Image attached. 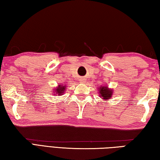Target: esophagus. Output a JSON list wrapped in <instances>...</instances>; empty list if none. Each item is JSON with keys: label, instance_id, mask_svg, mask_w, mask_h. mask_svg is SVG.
Segmentation results:
<instances>
[{"label": "esophagus", "instance_id": "esophagus-1", "mask_svg": "<svg viewBox=\"0 0 160 160\" xmlns=\"http://www.w3.org/2000/svg\"><path fill=\"white\" fill-rule=\"evenodd\" d=\"M83 82H84V81H82V83H83Z\"/></svg>", "mask_w": 160, "mask_h": 160}]
</instances>
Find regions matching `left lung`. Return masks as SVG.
Wrapping results in <instances>:
<instances>
[{
    "label": "left lung",
    "mask_w": 160,
    "mask_h": 160,
    "mask_svg": "<svg viewBox=\"0 0 160 160\" xmlns=\"http://www.w3.org/2000/svg\"><path fill=\"white\" fill-rule=\"evenodd\" d=\"M99 93H100V97L106 100V99H108V98H111L113 92L107 86H102L99 87Z\"/></svg>",
    "instance_id": "obj_1"
}]
</instances>
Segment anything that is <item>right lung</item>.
Wrapping results in <instances>:
<instances>
[{
	"instance_id": "obj_1",
	"label": "right lung",
	"mask_w": 160,
	"mask_h": 160,
	"mask_svg": "<svg viewBox=\"0 0 160 160\" xmlns=\"http://www.w3.org/2000/svg\"><path fill=\"white\" fill-rule=\"evenodd\" d=\"M65 86H59L58 88H57V89H56V91L57 92L56 93H59V95H62V93H63V92H64L65 90Z\"/></svg>"
}]
</instances>
